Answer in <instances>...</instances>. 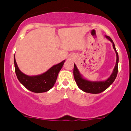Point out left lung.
<instances>
[{
  "instance_id": "1",
  "label": "left lung",
  "mask_w": 131,
  "mask_h": 131,
  "mask_svg": "<svg viewBox=\"0 0 131 131\" xmlns=\"http://www.w3.org/2000/svg\"><path fill=\"white\" fill-rule=\"evenodd\" d=\"M105 37L108 40L110 41L113 46V48L117 56V59H116V64L113 70L112 74L110 76L105 80H101V81H91V80H88L84 77L80 73L79 70H78L76 64H74L73 68V76L75 79L76 84L77 86L81 89L82 91L91 94H99L103 91H105L107 88H109L117 77V73H118V54L116 50L115 46L113 40H112L110 37L105 35Z\"/></svg>"
}]
</instances>
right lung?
Here are the masks:
<instances>
[{
	"mask_svg": "<svg viewBox=\"0 0 131 131\" xmlns=\"http://www.w3.org/2000/svg\"><path fill=\"white\" fill-rule=\"evenodd\" d=\"M65 60L57 64L52 66L44 73L34 76L25 75L19 70L15 56H14V63L16 76L21 84L31 92L41 93L49 91L54 85L59 71L63 67Z\"/></svg>",
	"mask_w": 131,
	"mask_h": 131,
	"instance_id": "obj_1",
	"label": "right lung"
}]
</instances>
